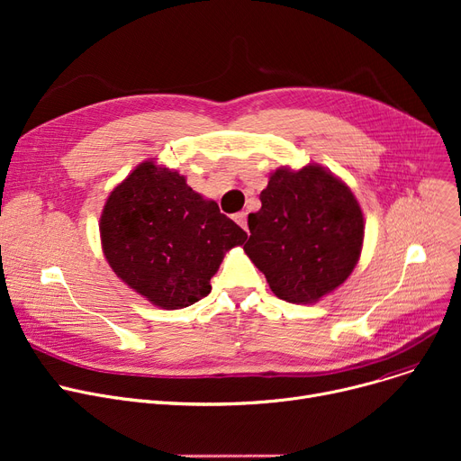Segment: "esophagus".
Wrapping results in <instances>:
<instances>
[{
  "instance_id": "esophagus-1",
  "label": "esophagus",
  "mask_w": 461,
  "mask_h": 461,
  "mask_svg": "<svg viewBox=\"0 0 461 461\" xmlns=\"http://www.w3.org/2000/svg\"><path fill=\"white\" fill-rule=\"evenodd\" d=\"M233 221L243 228V230H247V212H237V214H233ZM249 231V230H247Z\"/></svg>"
}]
</instances>
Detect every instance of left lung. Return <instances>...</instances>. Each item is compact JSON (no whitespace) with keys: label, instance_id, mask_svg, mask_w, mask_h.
<instances>
[{"label":"left lung","instance_id":"left-lung-1","mask_svg":"<svg viewBox=\"0 0 461 461\" xmlns=\"http://www.w3.org/2000/svg\"><path fill=\"white\" fill-rule=\"evenodd\" d=\"M249 214L243 247L271 292L310 304L353 273L365 239V218L351 188L320 164L278 167Z\"/></svg>","mask_w":461,"mask_h":461}]
</instances>
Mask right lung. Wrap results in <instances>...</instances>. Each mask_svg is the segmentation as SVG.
<instances>
[{
  "label": "right lung",
  "mask_w": 461,
  "mask_h": 461,
  "mask_svg": "<svg viewBox=\"0 0 461 461\" xmlns=\"http://www.w3.org/2000/svg\"><path fill=\"white\" fill-rule=\"evenodd\" d=\"M99 228L112 271L164 310L207 297L224 254L247 239L216 202L155 160L136 166L110 192Z\"/></svg>",
  "instance_id": "1"
}]
</instances>
